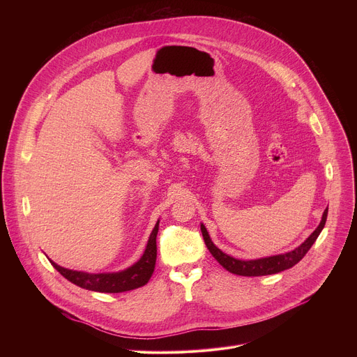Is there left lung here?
Returning a JSON list of instances; mask_svg holds the SVG:
<instances>
[{"label":"left lung","mask_w":357,"mask_h":357,"mask_svg":"<svg viewBox=\"0 0 357 357\" xmlns=\"http://www.w3.org/2000/svg\"><path fill=\"white\" fill-rule=\"evenodd\" d=\"M326 218H328V208L325 209V212L322 215V220H321L319 226L315 229V231L295 250L285 252V254H280V256H273V257H266V259H259V260H250V261H243V260H237V259L227 256V254H225L222 250H219L213 244L205 226L200 225V230H202V236H203V240H205L206 247L209 248L212 256L219 261V264L223 268H226L229 273L236 274V275L260 277V275H270V274L281 273L284 270L294 267L296 263H299L303 259L305 254H307L308 250L312 247L315 240L318 238L319 233L322 231V229L326 223Z\"/></svg>","instance_id":"8db88e82"}]
</instances>
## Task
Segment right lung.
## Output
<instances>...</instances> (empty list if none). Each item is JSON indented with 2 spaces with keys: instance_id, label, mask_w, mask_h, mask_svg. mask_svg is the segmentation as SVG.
Returning <instances> with one entry per match:
<instances>
[{
  "instance_id": "obj_1",
  "label": "right lung",
  "mask_w": 357,
  "mask_h": 357,
  "mask_svg": "<svg viewBox=\"0 0 357 357\" xmlns=\"http://www.w3.org/2000/svg\"><path fill=\"white\" fill-rule=\"evenodd\" d=\"M158 225H155L154 230H152L149 240L146 243V248L142 254V257L130 268L121 271V273H113V274H87L82 271H73L63 268L54 261L52 266L70 282L90 289L96 292H110V294H117V292H126L131 291L135 288H139L145 285L152 273H154L155 268V261H157V234H158Z\"/></svg>"
}]
</instances>
